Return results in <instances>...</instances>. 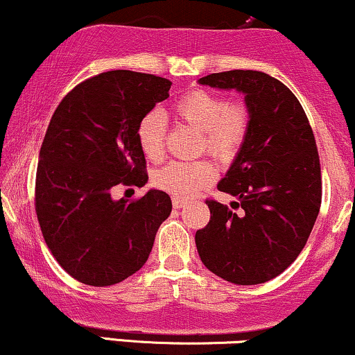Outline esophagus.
Listing matches in <instances>:
<instances>
[{
  "label": "esophagus",
  "mask_w": 355,
  "mask_h": 355,
  "mask_svg": "<svg viewBox=\"0 0 355 355\" xmlns=\"http://www.w3.org/2000/svg\"><path fill=\"white\" fill-rule=\"evenodd\" d=\"M172 205H173V208L175 209H182V208H185V206L188 205L185 200H182V198H177V196H175V198L172 200Z\"/></svg>",
  "instance_id": "1"
}]
</instances>
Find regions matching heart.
<instances>
[{
    "instance_id": "1",
    "label": "heart",
    "mask_w": 355,
    "mask_h": 355,
    "mask_svg": "<svg viewBox=\"0 0 355 355\" xmlns=\"http://www.w3.org/2000/svg\"><path fill=\"white\" fill-rule=\"evenodd\" d=\"M175 118L203 132V149L214 159L230 162L248 136L250 113L242 103H227L223 96L206 89H193L173 105ZM137 142L142 154L152 162L165 155L167 124L159 111L144 114L137 124ZM216 178V168L208 160L193 164L173 162L155 173L157 188L177 196L191 198Z\"/></svg>"
}]
</instances>
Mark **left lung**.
<instances>
[{
    "label": "left lung",
    "mask_w": 355,
    "mask_h": 355,
    "mask_svg": "<svg viewBox=\"0 0 355 355\" xmlns=\"http://www.w3.org/2000/svg\"><path fill=\"white\" fill-rule=\"evenodd\" d=\"M244 95L250 124L218 190L239 213L206 200L211 219L196 231L201 262L236 285L280 275L306 244L321 206V167L313 129L297 96L257 70H230L198 80Z\"/></svg>",
    "instance_id": "obj_1"
}]
</instances>
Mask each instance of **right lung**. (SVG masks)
Listing matches in <instances>:
<instances>
[{
    "label": "right lung",
    "instance_id": "add662e5",
    "mask_svg": "<svg viewBox=\"0 0 355 355\" xmlns=\"http://www.w3.org/2000/svg\"><path fill=\"white\" fill-rule=\"evenodd\" d=\"M172 82L111 70L77 85L57 106L39 152L35 213L47 248L64 270L92 286H110L149 259L170 216L165 191L114 200L118 185H146L137 124L167 100Z\"/></svg>",
    "mask_w": 355,
    "mask_h": 355
}]
</instances>
